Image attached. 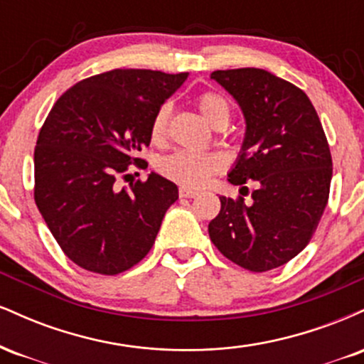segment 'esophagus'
Wrapping results in <instances>:
<instances>
[{
	"label": "esophagus",
	"mask_w": 364,
	"mask_h": 364,
	"mask_svg": "<svg viewBox=\"0 0 364 364\" xmlns=\"http://www.w3.org/2000/svg\"><path fill=\"white\" fill-rule=\"evenodd\" d=\"M198 195L200 191L191 190V188H179V196H181V198H195V196Z\"/></svg>",
	"instance_id": "1"
}]
</instances>
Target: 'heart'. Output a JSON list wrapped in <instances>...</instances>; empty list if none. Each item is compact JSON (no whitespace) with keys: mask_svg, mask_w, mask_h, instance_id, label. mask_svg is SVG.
I'll list each match as a JSON object with an SVG mask.
<instances>
[{"mask_svg":"<svg viewBox=\"0 0 364 364\" xmlns=\"http://www.w3.org/2000/svg\"><path fill=\"white\" fill-rule=\"evenodd\" d=\"M196 107L202 116L214 127L219 119L229 121V106L220 95L202 94L196 99ZM171 114L169 104H162L154 114L150 123V139L154 144H161L166 139L168 121ZM225 161L220 154L215 152H190V150H178L169 156L161 157L157 161V171L164 178L178 183L183 188H200L210 179V176L224 169Z\"/></svg>","mask_w":364,"mask_h":364,"instance_id":"obj_1","label":"heart"}]
</instances>
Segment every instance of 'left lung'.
I'll use <instances>...</instances> for the list:
<instances>
[{"mask_svg": "<svg viewBox=\"0 0 364 364\" xmlns=\"http://www.w3.org/2000/svg\"><path fill=\"white\" fill-rule=\"evenodd\" d=\"M210 78L235 97L246 123L229 183L252 179L257 190L252 203L219 196L220 212L208 235L236 265L267 272L310 243L327 207L332 156L301 89L260 68L217 70Z\"/></svg>", "mask_w": 364, "mask_h": 364, "instance_id": "left-lung-1", "label": "left lung"}]
</instances>
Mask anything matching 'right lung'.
<instances>
[{"label":"right lung","mask_w":364,"mask_h":364,"mask_svg":"<svg viewBox=\"0 0 364 364\" xmlns=\"http://www.w3.org/2000/svg\"><path fill=\"white\" fill-rule=\"evenodd\" d=\"M188 73L112 70L78 82L58 99L34 152L37 208L70 260L116 275L152 248L178 186L150 173L129 190L118 174L150 144V123Z\"/></svg>","instance_id":"add662e5"}]
</instances>
